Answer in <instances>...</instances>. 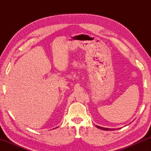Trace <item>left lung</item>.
<instances>
[{"instance_id":"obj_1","label":"left lung","mask_w":151,"mask_h":151,"mask_svg":"<svg viewBox=\"0 0 151 151\" xmlns=\"http://www.w3.org/2000/svg\"><path fill=\"white\" fill-rule=\"evenodd\" d=\"M96 127L98 128L99 129H102V130H104V131H113L114 129H108V128H104V127H99V126H97L96 125Z\"/></svg>"}]
</instances>
